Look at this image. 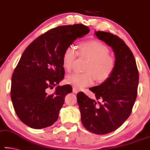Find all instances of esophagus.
I'll list each match as a JSON object with an SVG mask.
<instances>
[{
    "label": "esophagus",
    "mask_w": 150,
    "mask_h": 150,
    "mask_svg": "<svg viewBox=\"0 0 150 150\" xmlns=\"http://www.w3.org/2000/svg\"><path fill=\"white\" fill-rule=\"evenodd\" d=\"M79 90L77 88H76V87L73 88V93H79Z\"/></svg>",
    "instance_id": "34e87169"
}]
</instances>
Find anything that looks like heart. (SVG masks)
I'll return each instance as SVG.
<instances>
[{"mask_svg":"<svg viewBox=\"0 0 150 150\" xmlns=\"http://www.w3.org/2000/svg\"><path fill=\"white\" fill-rule=\"evenodd\" d=\"M109 53V48L97 40L80 43L79 53L72 45L67 47L62 55V66L66 71L72 70L78 54L88 59L84 69L86 72L68 76L66 78L67 83L76 88H82L92 85L96 79L98 82H103L109 79L116 66V59Z\"/></svg>","mask_w":150,"mask_h":150,"instance_id":"b5f03b06","label":"heart"}]
</instances>
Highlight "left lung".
<instances>
[{
    "mask_svg": "<svg viewBox=\"0 0 150 150\" xmlns=\"http://www.w3.org/2000/svg\"><path fill=\"white\" fill-rule=\"evenodd\" d=\"M95 34L112 48L116 68L109 79L89 88L96 99L82 92L76 97L85 129L105 134L118 129L131 115L137 95L139 71L133 53L122 39L110 32L97 31Z\"/></svg>",
    "mask_w": 150,
    "mask_h": 150,
    "instance_id": "obj_1",
    "label": "left lung"
}]
</instances>
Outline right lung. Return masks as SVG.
I'll return each instance as SVG.
<instances>
[{"label":"right lung","mask_w":150,"mask_h":150,"mask_svg":"<svg viewBox=\"0 0 150 150\" xmlns=\"http://www.w3.org/2000/svg\"><path fill=\"white\" fill-rule=\"evenodd\" d=\"M90 30L83 24L61 25L36 38L23 52L12 75L11 97L15 111L28 127L40 129L57 121L65 97L72 91L69 84L58 85L65 70V49ZM54 86L52 94L48 91Z\"/></svg>","instance_id":"right-lung-1"}]
</instances>
